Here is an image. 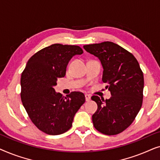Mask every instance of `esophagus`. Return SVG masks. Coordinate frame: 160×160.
I'll return each instance as SVG.
<instances>
[{"label": "esophagus", "mask_w": 160, "mask_h": 160, "mask_svg": "<svg viewBox=\"0 0 160 160\" xmlns=\"http://www.w3.org/2000/svg\"><path fill=\"white\" fill-rule=\"evenodd\" d=\"M85 99H86V101H89V100H91V96L86 94V95H85Z\"/></svg>", "instance_id": "esophagus-1"}]
</instances>
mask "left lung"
<instances>
[{"mask_svg": "<svg viewBox=\"0 0 160 160\" xmlns=\"http://www.w3.org/2000/svg\"><path fill=\"white\" fill-rule=\"evenodd\" d=\"M87 52L98 57L103 67L102 80L108 85L110 99L93 95L98 104L92 115L95 128L104 135L125 130L134 121L143 103V73L132 53L111 41L84 45Z\"/></svg>", "mask_w": 160, "mask_h": 160, "instance_id": "obj_1", "label": "left lung"}]
</instances>
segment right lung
Instances as JSON below:
<instances>
[{
  "label": "right lung",
  "mask_w": 160,
  "mask_h": 160,
  "mask_svg": "<svg viewBox=\"0 0 160 160\" xmlns=\"http://www.w3.org/2000/svg\"><path fill=\"white\" fill-rule=\"evenodd\" d=\"M83 52L78 46L54 43L33 54L22 73L23 106L32 123L46 134L60 135L70 130L76 113L85 102L81 92L64 97L54 89L58 78L65 76L72 57Z\"/></svg>",
  "instance_id": "1"
}]
</instances>
